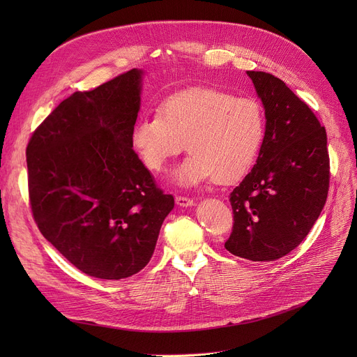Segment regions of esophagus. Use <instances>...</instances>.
Instances as JSON below:
<instances>
[{
  "mask_svg": "<svg viewBox=\"0 0 357 357\" xmlns=\"http://www.w3.org/2000/svg\"><path fill=\"white\" fill-rule=\"evenodd\" d=\"M176 205L178 207H192V205L195 204L194 199L191 198H186V197H176Z\"/></svg>",
  "mask_w": 357,
  "mask_h": 357,
  "instance_id": "obj_1",
  "label": "esophagus"
}]
</instances>
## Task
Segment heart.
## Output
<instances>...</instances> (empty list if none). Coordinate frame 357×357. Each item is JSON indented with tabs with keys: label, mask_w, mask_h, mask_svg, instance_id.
<instances>
[{
	"label": "heart",
	"mask_w": 357,
	"mask_h": 357,
	"mask_svg": "<svg viewBox=\"0 0 357 357\" xmlns=\"http://www.w3.org/2000/svg\"><path fill=\"white\" fill-rule=\"evenodd\" d=\"M158 112L135 123L131 147L150 172H162L188 146L191 155L171 175L182 188L211 178L224 185L243 179L264 146L265 109L252 97L191 88L163 100Z\"/></svg>",
	"instance_id": "heart-1"
}]
</instances>
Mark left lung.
Returning <instances> with one entry per match:
<instances>
[{
	"label": "left lung",
	"mask_w": 357,
	"mask_h": 357,
	"mask_svg": "<svg viewBox=\"0 0 357 357\" xmlns=\"http://www.w3.org/2000/svg\"><path fill=\"white\" fill-rule=\"evenodd\" d=\"M266 116L256 165L230 194L234 226L226 249L252 261L292 252L320 217L328 192L326 128L284 81L248 70Z\"/></svg>",
	"instance_id": "obj_1"
}]
</instances>
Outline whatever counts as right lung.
I'll list each match as a JSON object with an SVG mask.
<instances>
[{
  "label": "right lung",
  "mask_w": 357,
  "mask_h": 357,
  "mask_svg": "<svg viewBox=\"0 0 357 357\" xmlns=\"http://www.w3.org/2000/svg\"><path fill=\"white\" fill-rule=\"evenodd\" d=\"M143 69L73 92L27 146L29 194L37 227L81 272L124 279L153 256L174 197L156 188L131 147Z\"/></svg>",
  "instance_id": "obj_1"
}]
</instances>
